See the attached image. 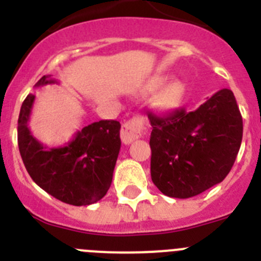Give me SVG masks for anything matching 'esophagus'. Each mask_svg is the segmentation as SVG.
<instances>
[{
  "label": "esophagus",
  "mask_w": 261,
  "mask_h": 261,
  "mask_svg": "<svg viewBox=\"0 0 261 261\" xmlns=\"http://www.w3.org/2000/svg\"><path fill=\"white\" fill-rule=\"evenodd\" d=\"M142 129H144V120H142V117H133L132 120L125 121L123 126H121V132H120L123 144H132L137 138L141 137Z\"/></svg>",
  "instance_id": "1"
}]
</instances>
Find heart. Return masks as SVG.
I'll return each mask as SVG.
<instances>
[{"instance_id": "b5f03b06", "label": "heart", "mask_w": 261, "mask_h": 261, "mask_svg": "<svg viewBox=\"0 0 261 261\" xmlns=\"http://www.w3.org/2000/svg\"><path fill=\"white\" fill-rule=\"evenodd\" d=\"M167 77L166 75H155V77L151 78L146 85V91L149 93H154L159 87L162 86L166 82ZM184 94V86L181 82L179 81H172L170 84L166 85L161 91L158 93V95L154 99V105L156 108L162 111H168L172 110L174 107H176L179 105V102L181 100Z\"/></svg>"}]
</instances>
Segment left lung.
I'll return each mask as SVG.
<instances>
[{"instance_id":"8db88e82","label":"left lung","mask_w":261,"mask_h":261,"mask_svg":"<svg viewBox=\"0 0 261 261\" xmlns=\"http://www.w3.org/2000/svg\"><path fill=\"white\" fill-rule=\"evenodd\" d=\"M151 180L163 195L193 197L227 176L238 155L243 121L231 90L217 91L197 110L147 114Z\"/></svg>"}]
</instances>
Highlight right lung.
I'll return each mask as SVG.
<instances>
[{
    "mask_svg": "<svg viewBox=\"0 0 261 261\" xmlns=\"http://www.w3.org/2000/svg\"><path fill=\"white\" fill-rule=\"evenodd\" d=\"M59 84L44 75L36 87ZM35 95L29 94L18 119V146L27 172L41 190L65 204L82 206L105 197L112 183L121 140L116 120H100L78 130L62 146L47 147L29 128Z\"/></svg>",
    "mask_w": 261,
    "mask_h": 261,
    "instance_id": "add662e5",
    "label": "right lung"
}]
</instances>
